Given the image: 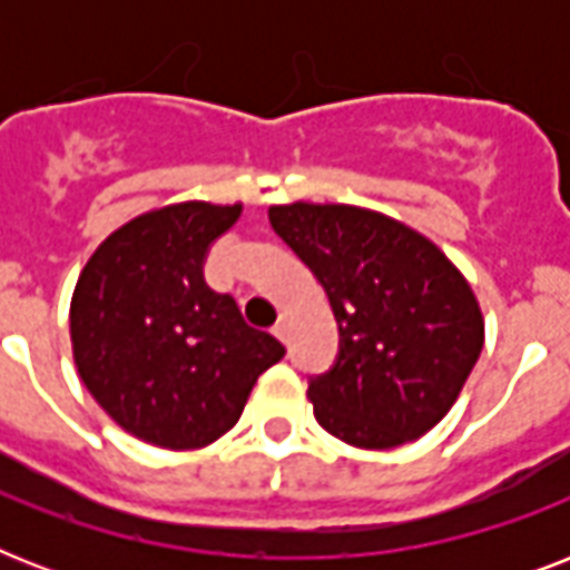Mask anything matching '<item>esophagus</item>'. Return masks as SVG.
<instances>
[{
  "instance_id": "esophagus-1",
  "label": "esophagus",
  "mask_w": 570,
  "mask_h": 570,
  "mask_svg": "<svg viewBox=\"0 0 570 570\" xmlns=\"http://www.w3.org/2000/svg\"><path fill=\"white\" fill-rule=\"evenodd\" d=\"M275 337L284 340V343H286V340H289V325H286V320H281L275 325Z\"/></svg>"
}]
</instances>
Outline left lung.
<instances>
[{"instance_id": "left-lung-1", "label": "left lung", "mask_w": 570, "mask_h": 570, "mask_svg": "<svg viewBox=\"0 0 570 570\" xmlns=\"http://www.w3.org/2000/svg\"><path fill=\"white\" fill-rule=\"evenodd\" d=\"M268 222L320 277L337 320V361L307 387L322 429L390 450L441 423L485 343L459 268L416 230L357 206H272Z\"/></svg>"}]
</instances>
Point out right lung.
I'll list each match as a JSON object with an SVG mask.
<instances>
[{
    "label": "right lung",
    "instance_id": "obj_1",
    "mask_svg": "<svg viewBox=\"0 0 570 570\" xmlns=\"http://www.w3.org/2000/svg\"><path fill=\"white\" fill-rule=\"evenodd\" d=\"M239 213L189 200L138 215L94 250L73 289L70 340L85 387L154 446L222 438L286 352L204 281L206 254Z\"/></svg>",
    "mask_w": 570,
    "mask_h": 570
}]
</instances>
